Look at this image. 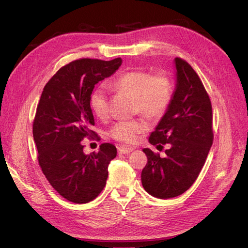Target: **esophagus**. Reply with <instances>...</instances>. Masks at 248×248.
Returning <instances> with one entry per match:
<instances>
[{"label":"esophagus","instance_id":"34e87169","mask_svg":"<svg viewBox=\"0 0 248 248\" xmlns=\"http://www.w3.org/2000/svg\"><path fill=\"white\" fill-rule=\"evenodd\" d=\"M132 150H134V148H132V147L124 146V145H121V146L118 147V152L121 155H128V154H130L132 152Z\"/></svg>","mask_w":248,"mask_h":248}]
</instances>
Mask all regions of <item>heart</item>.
I'll use <instances>...</instances> for the list:
<instances>
[{"label": "heart", "instance_id": "obj_1", "mask_svg": "<svg viewBox=\"0 0 248 248\" xmlns=\"http://www.w3.org/2000/svg\"><path fill=\"white\" fill-rule=\"evenodd\" d=\"M109 87L134 96L136 110L149 118L162 116L170 105L172 96L171 83L164 75H155L145 71H128L114 78ZM108 95L104 87H98L90 96V107L100 119L108 116ZM148 128L144 120L120 121L110 129V136L118 141L134 143L139 134Z\"/></svg>", "mask_w": 248, "mask_h": 248}]
</instances>
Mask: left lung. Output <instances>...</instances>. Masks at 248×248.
<instances>
[{
    "mask_svg": "<svg viewBox=\"0 0 248 248\" xmlns=\"http://www.w3.org/2000/svg\"><path fill=\"white\" fill-rule=\"evenodd\" d=\"M176 88L155 131L153 145H168L165 156L144 148L147 164L141 181L149 195L159 199L178 197L194 184L213 145V111L200 78L184 60H173Z\"/></svg>",
    "mask_w": 248,
    "mask_h": 248,
    "instance_id": "left-lung-1",
    "label": "left lung"
}]
</instances>
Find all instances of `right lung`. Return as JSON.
I'll use <instances>...</instances> for the list:
<instances>
[{"label":"right lung","mask_w":248,"mask_h":248,"mask_svg":"<svg viewBox=\"0 0 248 248\" xmlns=\"http://www.w3.org/2000/svg\"><path fill=\"white\" fill-rule=\"evenodd\" d=\"M121 64V58L76 60L59 69L41 94L32 126L39 164L48 182L70 202L93 201L106 185L116 146L103 143L98 153L86 155L81 141L94 135L90 130L94 125L90 107L94 85Z\"/></svg>","instance_id":"1"}]
</instances>
